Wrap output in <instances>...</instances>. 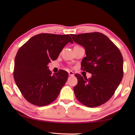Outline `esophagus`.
I'll return each mask as SVG.
<instances>
[{"label": "esophagus", "instance_id": "1", "mask_svg": "<svg viewBox=\"0 0 135 135\" xmlns=\"http://www.w3.org/2000/svg\"><path fill=\"white\" fill-rule=\"evenodd\" d=\"M68 74H69L70 76H74V73L72 71H68Z\"/></svg>", "mask_w": 135, "mask_h": 135}]
</instances>
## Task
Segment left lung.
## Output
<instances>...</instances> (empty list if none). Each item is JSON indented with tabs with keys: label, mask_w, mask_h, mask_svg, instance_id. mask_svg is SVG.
Segmentation results:
<instances>
[{
	"label": "left lung",
	"mask_w": 135,
	"mask_h": 135,
	"mask_svg": "<svg viewBox=\"0 0 135 135\" xmlns=\"http://www.w3.org/2000/svg\"><path fill=\"white\" fill-rule=\"evenodd\" d=\"M73 41L85 48L86 56L82 60V70L91 74L87 79L75 74L78 84L74 87L78 101L96 107L113 96L123 78L121 51L107 36L100 32L70 34Z\"/></svg>",
	"instance_id": "obj_1"
}]
</instances>
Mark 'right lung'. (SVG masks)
Segmentation results:
<instances>
[{
	"mask_svg": "<svg viewBox=\"0 0 135 135\" xmlns=\"http://www.w3.org/2000/svg\"><path fill=\"white\" fill-rule=\"evenodd\" d=\"M68 42L69 35L40 33L32 37L19 49L14 60V78L22 96L37 106H45L56 99L67 82L64 70L51 75L47 66L59 57Z\"/></svg>",
	"mask_w": 135,
	"mask_h": 135,
	"instance_id": "obj_1",
	"label": "right lung"
}]
</instances>
